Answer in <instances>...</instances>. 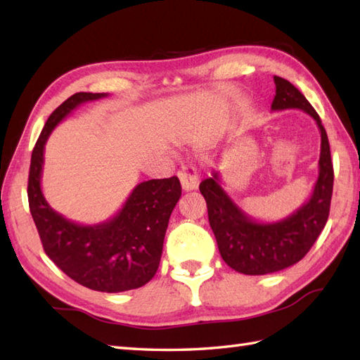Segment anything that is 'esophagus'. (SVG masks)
<instances>
[{"mask_svg": "<svg viewBox=\"0 0 360 360\" xmlns=\"http://www.w3.org/2000/svg\"><path fill=\"white\" fill-rule=\"evenodd\" d=\"M178 178L181 181V186L184 192H192V190H196L198 184H200V179H198V174L193 165H182L181 170L178 172Z\"/></svg>", "mask_w": 360, "mask_h": 360, "instance_id": "34e87169", "label": "esophagus"}]
</instances>
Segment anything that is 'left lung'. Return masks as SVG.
Instances as JSON below:
<instances>
[{
    "label": "left lung",
    "mask_w": 360,
    "mask_h": 360,
    "mask_svg": "<svg viewBox=\"0 0 360 360\" xmlns=\"http://www.w3.org/2000/svg\"><path fill=\"white\" fill-rule=\"evenodd\" d=\"M274 82L275 97L271 110H302L317 122L320 129L322 143L319 178L308 202L277 223H258L246 215L224 192L217 172L200 184L221 257L232 269L246 275L278 272L300 262L323 231L333 196L334 170L330 142L322 120L292 83L277 75H274Z\"/></svg>",
    "instance_id": "obj_1"
}]
</instances>
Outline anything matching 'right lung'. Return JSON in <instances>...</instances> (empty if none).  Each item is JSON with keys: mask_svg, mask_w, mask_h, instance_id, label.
I'll return each instance as SVG.
<instances>
[{"mask_svg": "<svg viewBox=\"0 0 360 360\" xmlns=\"http://www.w3.org/2000/svg\"><path fill=\"white\" fill-rule=\"evenodd\" d=\"M106 96L77 93L51 114L30 158L27 198L46 255L82 286L122 292L147 285L155 277L168 219L181 198L179 179L173 176L141 182L116 217L94 226L66 219L41 192L44 145L52 129L79 105Z\"/></svg>", "mask_w": 360, "mask_h": 360, "instance_id": "right-lung-1", "label": "right lung"}]
</instances>
